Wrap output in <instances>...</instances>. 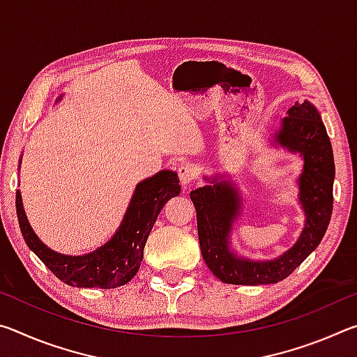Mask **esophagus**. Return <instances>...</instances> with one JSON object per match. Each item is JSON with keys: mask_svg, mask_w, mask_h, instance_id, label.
I'll return each instance as SVG.
<instances>
[{"mask_svg": "<svg viewBox=\"0 0 357 357\" xmlns=\"http://www.w3.org/2000/svg\"><path fill=\"white\" fill-rule=\"evenodd\" d=\"M178 176H179L181 184H183L184 187L189 185V184L192 183V181L195 179V176H197L195 167L190 165V164L179 165V168H178Z\"/></svg>", "mask_w": 357, "mask_h": 357, "instance_id": "obj_1", "label": "esophagus"}]
</instances>
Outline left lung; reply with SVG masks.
Wrapping results in <instances>:
<instances>
[{
	"label": "left lung",
	"instance_id": "obj_1",
	"mask_svg": "<svg viewBox=\"0 0 357 357\" xmlns=\"http://www.w3.org/2000/svg\"><path fill=\"white\" fill-rule=\"evenodd\" d=\"M275 140L304 157V172L299 179V200L305 211V228L285 255L274 261L238 259L228 252V233L239 213V198L227 183L192 190L197 209V229L204 263L217 279L231 285H264L277 283L293 273L321 243L328 229L334 185V155L329 137L315 107L309 102H294L283 119Z\"/></svg>",
	"mask_w": 357,
	"mask_h": 357
}]
</instances>
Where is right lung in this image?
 Returning <instances> with one entry per match:
<instances>
[{
	"instance_id": "1",
	"label": "right lung",
	"mask_w": 357,
	"mask_h": 357,
	"mask_svg": "<svg viewBox=\"0 0 357 357\" xmlns=\"http://www.w3.org/2000/svg\"><path fill=\"white\" fill-rule=\"evenodd\" d=\"M181 192L174 172H159L137 185L134 198L116 234L93 253L68 257L48 249L36 236L23 211L20 192L15 193V208L23 239L59 280L78 288L110 289L126 285L138 273L143 249L164 204Z\"/></svg>"
}]
</instances>
